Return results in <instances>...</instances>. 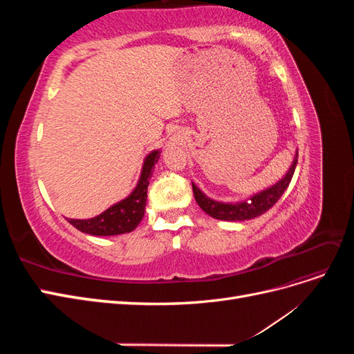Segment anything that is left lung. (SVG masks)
<instances>
[{
  "label": "left lung",
  "mask_w": 354,
  "mask_h": 354,
  "mask_svg": "<svg viewBox=\"0 0 354 354\" xmlns=\"http://www.w3.org/2000/svg\"><path fill=\"white\" fill-rule=\"evenodd\" d=\"M297 160H298V151H295L292 164L288 168L286 174L282 178L277 180L274 185L257 192V194H252L250 198H246L243 201H236V202L216 201L203 194L194 181H192V189H194V195L198 205L212 218L223 220V221L252 220L269 211L277 202V199L282 196L289 183H291V178L294 176V171L297 167Z\"/></svg>",
  "instance_id": "obj_1"
}]
</instances>
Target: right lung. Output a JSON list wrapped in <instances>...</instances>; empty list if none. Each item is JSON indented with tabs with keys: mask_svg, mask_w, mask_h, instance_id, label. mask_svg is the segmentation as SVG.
<instances>
[{
	"mask_svg": "<svg viewBox=\"0 0 354 354\" xmlns=\"http://www.w3.org/2000/svg\"><path fill=\"white\" fill-rule=\"evenodd\" d=\"M160 149L147 153L140 177L133 192L122 201L113 203L99 216L87 220L69 218L68 221L73 227H77L82 233L93 234V236H116V234L133 232L145 217V208L147 201V186L152 177V169L160 158Z\"/></svg>",
	"mask_w": 354,
	"mask_h": 354,
	"instance_id": "1",
	"label": "right lung"
}]
</instances>
